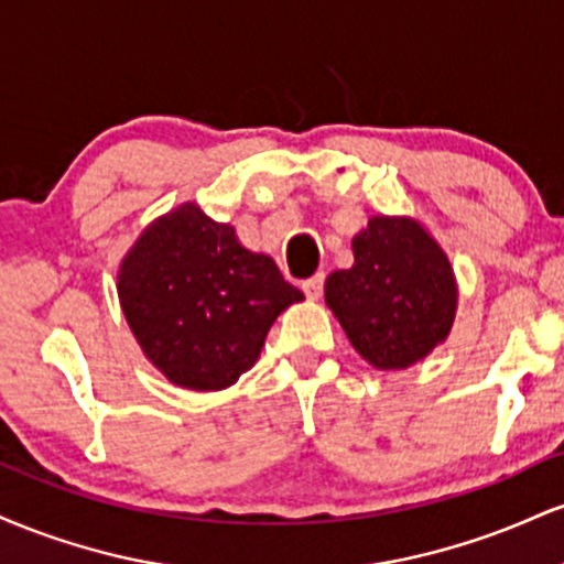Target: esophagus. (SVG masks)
<instances>
[{"instance_id":"34e87169","label":"esophagus","mask_w":564,"mask_h":564,"mask_svg":"<svg viewBox=\"0 0 564 564\" xmlns=\"http://www.w3.org/2000/svg\"><path fill=\"white\" fill-rule=\"evenodd\" d=\"M323 281H326V275L315 273L313 278H307V281L302 283V289H304V294H307V300H313V302L321 300V296H323Z\"/></svg>"}]
</instances>
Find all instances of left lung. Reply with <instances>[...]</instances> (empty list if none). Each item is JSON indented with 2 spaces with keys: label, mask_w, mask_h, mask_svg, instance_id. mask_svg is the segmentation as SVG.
<instances>
[{
  "label": "left lung",
  "mask_w": 564,
  "mask_h": 564,
  "mask_svg": "<svg viewBox=\"0 0 564 564\" xmlns=\"http://www.w3.org/2000/svg\"><path fill=\"white\" fill-rule=\"evenodd\" d=\"M352 268L326 278V304L349 345L379 371L416 366L448 339L458 283L416 217L377 215L352 238Z\"/></svg>",
  "instance_id": "left-lung-1"
}]
</instances>
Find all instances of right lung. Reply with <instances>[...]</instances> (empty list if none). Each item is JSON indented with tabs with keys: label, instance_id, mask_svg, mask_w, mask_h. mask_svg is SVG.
<instances>
[{
	"label": "right lung",
	"instance_id": "right-lung-1",
	"mask_svg": "<svg viewBox=\"0 0 564 564\" xmlns=\"http://www.w3.org/2000/svg\"><path fill=\"white\" fill-rule=\"evenodd\" d=\"M121 313L174 387L217 392L260 360L278 315L302 302L273 257L238 241L196 200L153 219L116 273Z\"/></svg>",
	"mask_w": 564,
	"mask_h": 564
}]
</instances>
